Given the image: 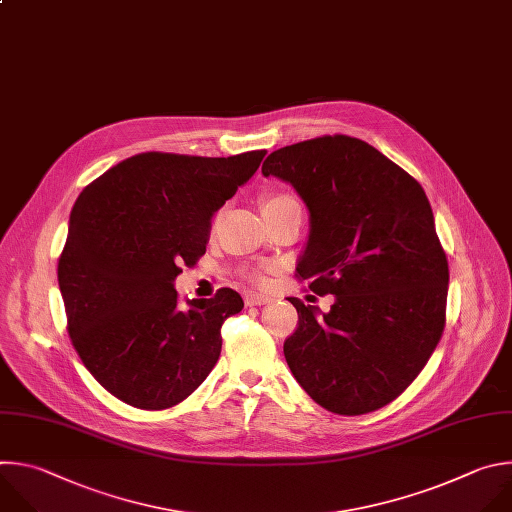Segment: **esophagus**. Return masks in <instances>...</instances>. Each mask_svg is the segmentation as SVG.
I'll list each match as a JSON object with an SVG mask.
<instances>
[{
  "label": "esophagus",
  "mask_w": 512,
  "mask_h": 512,
  "mask_svg": "<svg viewBox=\"0 0 512 512\" xmlns=\"http://www.w3.org/2000/svg\"><path fill=\"white\" fill-rule=\"evenodd\" d=\"M244 302H246V306H260V304L270 302V296L258 294V292H248V294L244 296Z\"/></svg>",
  "instance_id": "1"
}]
</instances>
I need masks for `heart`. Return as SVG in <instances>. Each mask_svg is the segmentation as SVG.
<instances>
[{
  "label": "heart",
  "instance_id": "1",
  "mask_svg": "<svg viewBox=\"0 0 512 512\" xmlns=\"http://www.w3.org/2000/svg\"><path fill=\"white\" fill-rule=\"evenodd\" d=\"M298 201L288 193H268L262 199V214H274L288 208H296Z\"/></svg>",
  "mask_w": 512,
  "mask_h": 512
}]
</instances>
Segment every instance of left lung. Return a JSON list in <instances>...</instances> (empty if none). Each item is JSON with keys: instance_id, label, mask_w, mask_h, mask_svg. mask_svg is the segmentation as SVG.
<instances>
[{"instance_id": "left-lung-1", "label": "left lung", "mask_w": 512, "mask_h": 512, "mask_svg": "<svg viewBox=\"0 0 512 512\" xmlns=\"http://www.w3.org/2000/svg\"><path fill=\"white\" fill-rule=\"evenodd\" d=\"M264 177L309 210L296 272L329 313L290 298L298 329L284 357L325 410L361 416L393 401L428 363L442 331L448 260L422 185L361 139L335 135L270 153Z\"/></svg>"}]
</instances>
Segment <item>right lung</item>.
Segmentation results:
<instances>
[{
	"mask_svg": "<svg viewBox=\"0 0 512 512\" xmlns=\"http://www.w3.org/2000/svg\"><path fill=\"white\" fill-rule=\"evenodd\" d=\"M266 151L234 157L141 153L82 189L58 260L68 333L115 397L165 410L191 395L222 351V323L244 309L222 288L179 304L181 266L206 254L214 214Z\"/></svg>",
	"mask_w": 512,
	"mask_h": 512,
	"instance_id": "add662e5",
	"label": "right lung"
}]
</instances>
